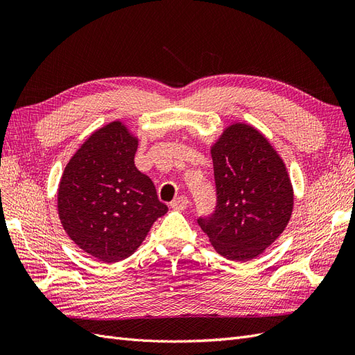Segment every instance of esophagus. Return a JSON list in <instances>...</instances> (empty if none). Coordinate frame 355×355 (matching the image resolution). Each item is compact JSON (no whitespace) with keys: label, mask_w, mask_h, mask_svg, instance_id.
Wrapping results in <instances>:
<instances>
[{"label":"esophagus","mask_w":355,"mask_h":355,"mask_svg":"<svg viewBox=\"0 0 355 355\" xmlns=\"http://www.w3.org/2000/svg\"><path fill=\"white\" fill-rule=\"evenodd\" d=\"M188 198L185 196H180V197H176L173 201L170 202V207L175 209V210H185L188 207Z\"/></svg>","instance_id":"34e87169"}]
</instances>
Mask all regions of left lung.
Segmentation results:
<instances>
[{
  "mask_svg": "<svg viewBox=\"0 0 355 355\" xmlns=\"http://www.w3.org/2000/svg\"><path fill=\"white\" fill-rule=\"evenodd\" d=\"M216 206L197 218L214 249L231 261L259 256L292 216L293 189L283 159L245 124H232L211 148Z\"/></svg>",
  "mask_w": 355,
  "mask_h": 355,
  "instance_id": "left-lung-1",
  "label": "left lung"
}]
</instances>
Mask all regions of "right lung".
Wrapping results in <instances>:
<instances>
[{"label": "right lung", "instance_id": "add662e5", "mask_svg": "<svg viewBox=\"0 0 355 355\" xmlns=\"http://www.w3.org/2000/svg\"><path fill=\"white\" fill-rule=\"evenodd\" d=\"M137 139L114 121L96 130L63 171L58 211L69 239L112 263L133 254L167 213L149 179L135 166Z\"/></svg>", "mask_w": 355, "mask_h": 355}]
</instances>
